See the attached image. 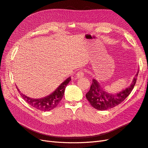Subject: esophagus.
<instances>
[{
    "label": "esophagus",
    "mask_w": 148,
    "mask_h": 148,
    "mask_svg": "<svg viewBox=\"0 0 148 148\" xmlns=\"http://www.w3.org/2000/svg\"><path fill=\"white\" fill-rule=\"evenodd\" d=\"M84 73H83L82 71H80L76 74V77H77V78H81L82 77H84Z\"/></svg>",
    "instance_id": "1"
}]
</instances>
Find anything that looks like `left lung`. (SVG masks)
Instances as JSON below:
<instances>
[{"mask_svg":"<svg viewBox=\"0 0 148 148\" xmlns=\"http://www.w3.org/2000/svg\"><path fill=\"white\" fill-rule=\"evenodd\" d=\"M138 73L139 70L130 86L116 94H111L105 91L97 81L94 79L90 90L86 94L87 99L90 105L97 110L104 111L116 106L122 103L131 92L137 80Z\"/></svg>","mask_w":148,"mask_h":148,"instance_id":"obj_1","label":"left lung"}]
</instances>
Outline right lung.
<instances>
[{"mask_svg": "<svg viewBox=\"0 0 148 148\" xmlns=\"http://www.w3.org/2000/svg\"><path fill=\"white\" fill-rule=\"evenodd\" d=\"M71 81V77H68L62 84H60L58 88L54 92H52L50 95L42 98H40V99H34V98L28 97L21 93L18 88L17 89L18 92H20L22 98L29 105L32 106V107L37 109H39L40 111H49L56 108L57 106L59 104L64 96L66 87Z\"/></svg>", "mask_w": 148, "mask_h": 148, "instance_id": "add662e5", "label": "right lung"}]
</instances>
